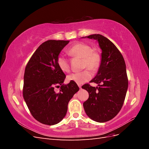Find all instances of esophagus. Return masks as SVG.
Wrapping results in <instances>:
<instances>
[{
  "mask_svg": "<svg viewBox=\"0 0 149 149\" xmlns=\"http://www.w3.org/2000/svg\"><path fill=\"white\" fill-rule=\"evenodd\" d=\"M78 86H79V89H82V88H81V85H78Z\"/></svg>",
  "mask_w": 149,
  "mask_h": 149,
  "instance_id": "34e87169",
  "label": "esophagus"
}]
</instances>
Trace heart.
Here are the masks:
<instances>
[{"instance_id": "obj_1", "label": "heart", "mask_w": 149, "mask_h": 149, "mask_svg": "<svg viewBox=\"0 0 149 149\" xmlns=\"http://www.w3.org/2000/svg\"><path fill=\"white\" fill-rule=\"evenodd\" d=\"M69 55L72 56H77L83 59V68H88L91 70H97L101 63V55L96 49H92L88 44L79 42L74 44L68 50ZM56 63L59 68L64 72L70 70L69 60L64 55H58ZM89 69H86L80 72H74L67 76L69 81H73L78 84L88 81L93 76L92 72Z\"/></svg>"}]
</instances>
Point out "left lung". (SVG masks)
I'll return each mask as SVG.
<instances>
[{
	"mask_svg": "<svg viewBox=\"0 0 149 149\" xmlns=\"http://www.w3.org/2000/svg\"><path fill=\"white\" fill-rule=\"evenodd\" d=\"M85 38L96 40L102 53L97 73L90 81L98 84L99 87L89 84L83 86L89 93L83 107L89 118L105 123L113 119L123 106L128 88L125 61L118 48L106 37L94 34Z\"/></svg>",
	"mask_w": 149,
	"mask_h": 149,
	"instance_id": "obj_1",
	"label": "left lung"
}]
</instances>
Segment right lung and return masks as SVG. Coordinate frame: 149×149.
<instances>
[{
	"label": "right lung",
	"instance_id": "obj_1",
	"mask_svg": "<svg viewBox=\"0 0 149 149\" xmlns=\"http://www.w3.org/2000/svg\"><path fill=\"white\" fill-rule=\"evenodd\" d=\"M70 41L49 40L45 42L30 58L25 70L23 96L33 118L52 125L65 118L68 104L79 91L77 84H63L66 75L56 63L61 51ZM61 86L56 93L54 87Z\"/></svg>",
	"mask_w": 149,
	"mask_h": 149
}]
</instances>
